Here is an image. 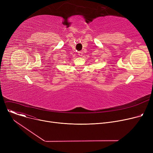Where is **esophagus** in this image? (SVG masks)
Returning <instances> with one entry per match:
<instances>
[{
	"mask_svg": "<svg viewBox=\"0 0 153 153\" xmlns=\"http://www.w3.org/2000/svg\"><path fill=\"white\" fill-rule=\"evenodd\" d=\"M77 54H78L79 56H82V54H83V53H82V51H79L78 53H77Z\"/></svg>",
	"mask_w": 153,
	"mask_h": 153,
	"instance_id": "1",
	"label": "esophagus"
}]
</instances>
